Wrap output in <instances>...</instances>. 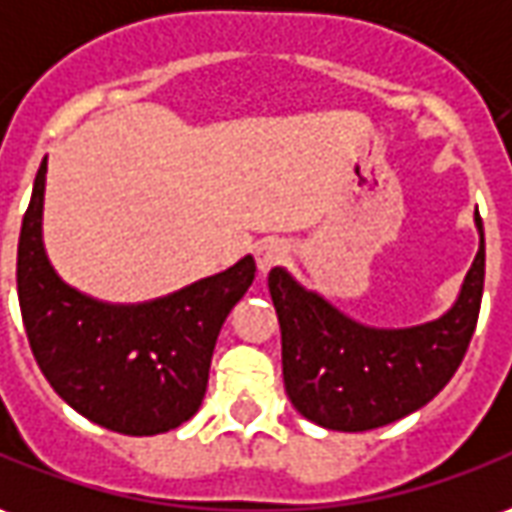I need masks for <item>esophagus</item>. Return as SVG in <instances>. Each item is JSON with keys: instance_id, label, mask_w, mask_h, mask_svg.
<instances>
[{"instance_id": "1", "label": "esophagus", "mask_w": 512, "mask_h": 512, "mask_svg": "<svg viewBox=\"0 0 512 512\" xmlns=\"http://www.w3.org/2000/svg\"><path fill=\"white\" fill-rule=\"evenodd\" d=\"M287 256H290V248L281 239H264V242L256 245V267H259V273H270L273 267L287 262Z\"/></svg>"}]
</instances>
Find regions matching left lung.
Segmentation results:
<instances>
[{"mask_svg": "<svg viewBox=\"0 0 512 512\" xmlns=\"http://www.w3.org/2000/svg\"><path fill=\"white\" fill-rule=\"evenodd\" d=\"M449 312L415 329H368L303 290L281 267L270 298L281 323V365L292 407L312 424L368 432L421 410L449 384L477 329L485 284V231Z\"/></svg>", "mask_w": 512, "mask_h": 512, "instance_id": "8db88e82", "label": "left lung"}]
</instances>
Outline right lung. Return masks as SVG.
<instances>
[{"label": "right lung", "instance_id": "add662e5", "mask_svg": "<svg viewBox=\"0 0 512 512\" xmlns=\"http://www.w3.org/2000/svg\"><path fill=\"white\" fill-rule=\"evenodd\" d=\"M44 181L47 161L35 175L16 262L38 368L72 410L111 432L142 438L181 426L206 396L217 334L253 284V256L153 303L94 301L63 284L44 253Z\"/></svg>", "mask_w": 512, "mask_h": 512}]
</instances>
